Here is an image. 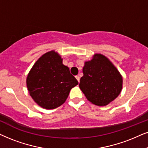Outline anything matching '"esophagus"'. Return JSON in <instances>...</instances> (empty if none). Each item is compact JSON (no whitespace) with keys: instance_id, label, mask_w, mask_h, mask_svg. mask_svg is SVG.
I'll return each mask as SVG.
<instances>
[{"instance_id":"34e87169","label":"esophagus","mask_w":148,"mask_h":148,"mask_svg":"<svg viewBox=\"0 0 148 148\" xmlns=\"http://www.w3.org/2000/svg\"><path fill=\"white\" fill-rule=\"evenodd\" d=\"M76 80H78V82H80V77L78 76H76Z\"/></svg>"}]
</instances>
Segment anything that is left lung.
I'll list each match as a JSON object with an SVG mask.
<instances>
[{"instance_id": "8db88e82", "label": "left lung", "mask_w": 148, "mask_h": 148, "mask_svg": "<svg viewBox=\"0 0 148 148\" xmlns=\"http://www.w3.org/2000/svg\"><path fill=\"white\" fill-rule=\"evenodd\" d=\"M83 76L79 87L88 101L105 106L114 101L123 88V76L112 62L103 55L95 53L84 62Z\"/></svg>"}]
</instances>
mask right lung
<instances>
[{
  "label": "right lung",
  "mask_w": 148,
  "mask_h": 148,
  "mask_svg": "<svg viewBox=\"0 0 148 148\" xmlns=\"http://www.w3.org/2000/svg\"><path fill=\"white\" fill-rule=\"evenodd\" d=\"M78 82L63 64V59L56 51L43 54L35 62L26 78L29 95L40 106L55 109L65 103L70 90Z\"/></svg>",
  "instance_id": "right-lung-1"
}]
</instances>
